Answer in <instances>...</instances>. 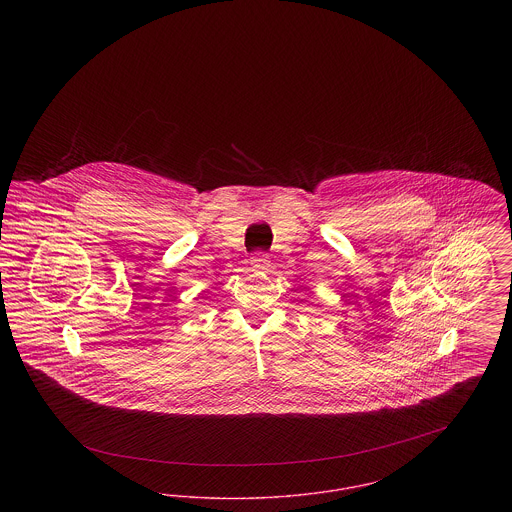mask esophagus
Instances as JSON below:
<instances>
[{
  "label": "esophagus",
  "instance_id": "34e87169",
  "mask_svg": "<svg viewBox=\"0 0 512 512\" xmlns=\"http://www.w3.org/2000/svg\"><path fill=\"white\" fill-rule=\"evenodd\" d=\"M251 267L255 272H270V259H268L267 253L265 251H257V253H253V257H251Z\"/></svg>",
  "mask_w": 512,
  "mask_h": 512
}]
</instances>
